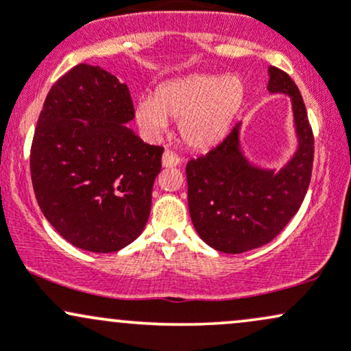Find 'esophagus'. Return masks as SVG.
Returning a JSON list of instances; mask_svg holds the SVG:
<instances>
[{"mask_svg":"<svg viewBox=\"0 0 351 351\" xmlns=\"http://www.w3.org/2000/svg\"><path fill=\"white\" fill-rule=\"evenodd\" d=\"M180 162H181V158H180L178 155H176L175 152L167 150V152L163 153V156H162V163H163V167H167V168L178 167Z\"/></svg>","mask_w":351,"mask_h":351,"instance_id":"obj_1","label":"esophagus"}]
</instances>
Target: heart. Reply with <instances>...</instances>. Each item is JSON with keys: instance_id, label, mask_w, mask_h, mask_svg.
Returning a JSON list of instances; mask_svg holds the SVG:
<instances>
[{"instance_id": "obj_1", "label": "heart", "mask_w": 351, "mask_h": 351, "mask_svg": "<svg viewBox=\"0 0 351 351\" xmlns=\"http://www.w3.org/2000/svg\"><path fill=\"white\" fill-rule=\"evenodd\" d=\"M244 97L236 75L191 74L163 84L155 97L136 102V122L148 135H158L167 120L178 122L181 140L196 150H206L226 135Z\"/></svg>"}]
</instances>
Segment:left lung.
Instances as JSON below:
<instances>
[{
    "label": "left lung",
    "mask_w": 351,
    "mask_h": 351,
    "mask_svg": "<svg viewBox=\"0 0 351 351\" xmlns=\"http://www.w3.org/2000/svg\"><path fill=\"white\" fill-rule=\"evenodd\" d=\"M269 92L292 99L299 150L280 171L251 167L239 150V125L206 155L186 163L188 206L204 243L241 254L271 243L299 211L313 167V132L299 87L279 67H269Z\"/></svg>",
    "instance_id": "obj_1"
}]
</instances>
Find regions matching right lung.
<instances>
[{"label": "right lung", "instance_id": "1", "mask_svg": "<svg viewBox=\"0 0 351 351\" xmlns=\"http://www.w3.org/2000/svg\"><path fill=\"white\" fill-rule=\"evenodd\" d=\"M134 117L128 87L88 64L67 71L44 100L31 180L43 215L75 247L120 251L147 224L163 147L125 127Z\"/></svg>", "mask_w": 351, "mask_h": 351}]
</instances>
